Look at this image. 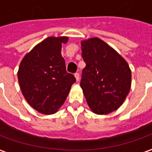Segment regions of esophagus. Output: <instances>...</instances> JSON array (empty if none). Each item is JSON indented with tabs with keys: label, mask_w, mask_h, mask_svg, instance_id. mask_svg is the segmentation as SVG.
Wrapping results in <instances>:
<instances>
[{
	"label": "esophagus",
	"mask_w": 152,
	"mask_h": 152,
	"mask_svg": "<svg viewBox=\"0 0 152 152\" xmlns=\"http://www.w3.org/2000/svg\"><path fill=\"white\" fill-rule=\"evenodd\" d=\"M75 77H76V81H78L80 80V74L79 73H75Z\"/></svg>",
	"instance_id": "esophagus-1"
}]
</instances>
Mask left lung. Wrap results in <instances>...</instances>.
Here are the masks:
<instances>
[{
  "mask_svg": "<svg viewBox=\"0 0 152 152\" xmlns=\"http://www.w3.org/2000/svg\"><path fill=\"white\" fill-rule=\"evenodd\" d=\"M81 87L92 112L107 114L117 110L128 95L131 71L123 57L98 38L81 41Z\"/></svg>",
  "mask_w": 152,
  "mask_h": 152,
  "instance_id": "1",
  "label": "left lung"
}]
</instances>
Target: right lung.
Wrapping results in <instances>:
<instances>
[{
	"label": "right lung",
	"mask_w": 152,
	"mask_h": 152,
	"mask_svg": "<svg viewBox=\"0 0 152 152\" xmlns=\"http://www.w3.org/2000/svg\"><path fill=\"white\" fill-rule=\"evenodd\" d=\"M67 37H49L24 56L18 77L26 101L38 112L52 114L66 101L76 78L67 73L61 45Z\"/></svg>",
	"instance_id": "right-lung-1"
}]
</instances>
